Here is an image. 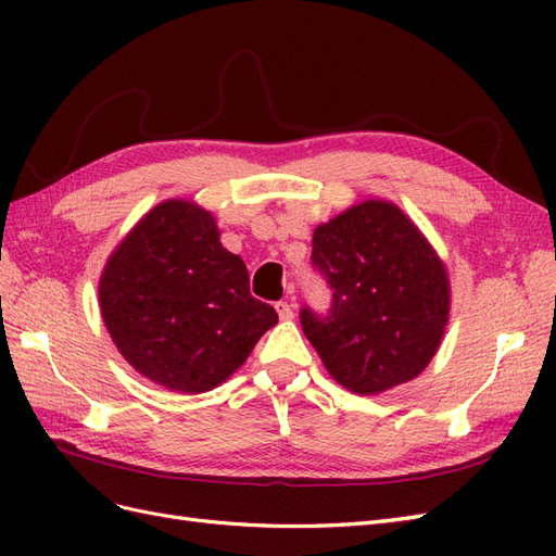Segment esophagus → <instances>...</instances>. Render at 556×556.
I'll return each instance as SVG.
<instances>
[{"instance_id": "34e87169", "label": "esophagus", "mask_w": 556, "mask_h": 556, "mask_svg": "<svg viewBox=\"0 0 556 556\" xmlns=\"http://www.w3.org/2000/svg\"><path fill=\"white\" fill-rule=\"evenodd\" d=\"M276 311H278V317H280V319H292V317H294V311H292V306L288 304V301H278Z\"/></svg>"}]
</instances>
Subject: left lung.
Returning <instances> with one entry per match:
<instances>
[{
  "mask_svg": "<svg viewBox=\"0 0 556 556\" xmlns=\"http://www.w3.org/2000/svg\"><path fill=\"white\" fill-rule=\"evenodd\" d=\"M313 264L333 290L329 317L301 311L327 374L376 396L425 371L450 323L447 266L390 199H364L313 229Z\"/></svg>",
  "mask_w": 556,
  "mask_h": 556,
  "instance_id": "8db88e82",
  "label": "left lung"
}]
</instances>
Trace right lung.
<instances>
[{
  "label": "right lung",
  "instance_id": "right-lung-1",
  "mask_svg": "<svg viewBox=\"0 0 556 556\" xmlns=\"http://www.w3.org/2000/svg\"><path fill=\"white\" fill-rule=\"evenodd\" d=\"M248 280L211 211L164 199L113 248L99 276V311L139 376L204 394L237 374L278 323L274 306L250 296Z\"/></svg>",
  "mask_w": 556,
  "mask_h": 556
}]
</instances>
